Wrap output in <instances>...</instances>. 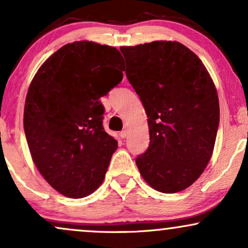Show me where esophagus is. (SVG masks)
Returning a JSON list of instances; mask_svg holds the SVG:
<instances>
[{"label":"esophagus","instance_id":"esophagus-1","mask_svg":"<svg viewBox=\"0 0 248 248\" xmlns=\"http://www.w3.org/2000/svg\"><path fill=\"white\" fill-rule=\"evenodd\" d=\"M119 136H121V138H126V136H127V130H123V131H121V132H119Z\"/></svg>","mask_w":248,"mask_h":248}]
</instances>
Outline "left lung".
Returning <instances> with one entry per match:
<instances>
[{
    "label": "left lung",
    "mask_w": 248,
    "mask_h": 248,
    "mask_svg": "<svg viewBox=\"0 0 248 248\" xmlns=\"http://www.w3.org/2000/svg\"><path fill=\"white\" fill-rule=\"evenodd\" d=\"M121 51L148 118L149 147L136 160L140 175L162 193L184 191L212 158L219 123L215 84L180 42L157 40Z\"/></svg>",
    "instance_id": "obj_1"
}]
</instances>
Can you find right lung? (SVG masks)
I'll use <instances>...</instances> for the list:
<instances>
[{"instance_id":"add662e5","label":"right lung","mask_w":248,"mask_h":248,"mask_svg":"<svg viewBox=\"0 0 248 248\" xmlns=\"http://www.w3.org/2000/svg\"><path fill=\"white\" fill-rule=\"evenodd\" d=\"M118 49L75 41L45 61L31 81L24 130L39 172L64 197L85 198L105 179L117 141L103 130L99 99L123 79Z\"/></svg>"}]
</instances>
